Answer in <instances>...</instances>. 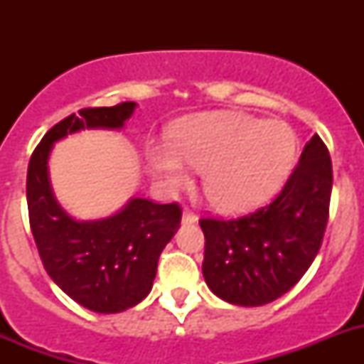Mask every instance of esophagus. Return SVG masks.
I'll return each instance as SVG.
<instances>
[{"instance_id":"esophagus-1","label":"esophagus","mask_w":364,"mask_h":364,"mask_svg":"<svg viewBox=\"0 0 364 364\" xmlns=\"http://www.w3.org/2000/svg\"><path fill=\"white\" fill-rule=\"evenodd\" d=\"M182 220L184 222H189V224H193V222H197V213L193 210H189V208H184V213H182Z\"/></svg>"}]
</instances>
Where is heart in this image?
Returning <instances> with one entry per match:
<instances>
[{
    "label": "heart",
    "instance_id": "obj_1",
    "mask_svg": "<svg viewBox=\"0 0 364 364\" xmlns=\"http://www.w3.org/2000/svg\"><path fill=\"white\" fill-rule=\"evenodd\" d=\"M297 138L281 120L246 112H205L184 120L171 133V146L151 149V166L169 188L188 182V167L202 171L208 200L222 211L255 208L290 173Z\"/></svg>",
    "mask_w": 364,
    "mask_h": 364
}]
</instances>
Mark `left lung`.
<instances>
[{
	"label": "left lung",
	"mask_w": 364,
	"mask_h": 364,
	"mask_svg": "<svg viewBox=\"0 0 364 364\" xmlns=\"http://www.w3.org/2000/svg\"><path fill=\"white\" fill-rule=\"evenodd\" d=\"M332 160L319 134L269 204L237 218L202 217V273L217 297L260 306L290 291L319 253L330 215Z\"/></svg>",
	"instance_id": "1"
}]
</instances>
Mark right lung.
Wrapping results in <instances>:
<instances>
[{
	"mask_svg": "<svg viewBox=\"0 0 364 364\" xmlns=\"http://www.w3.org/2000/svg\"><path fill=\"white\" fill-rule=\"evenodd\" d=\"M134 102L85 107L50 127L28 162L27 205L31 231L43 268L73 301L98 314L134 306L153 288L159 257L182 220L176 202L133 198L104 220L78 222L54 200L47 159L56 140L85 127L120 129Z\"/></svg>",
	"mask_w": 364,
	"mask_h": 364,
	"instance_id": "add662e5",
	"label": "right lung"
}]
</instances>
